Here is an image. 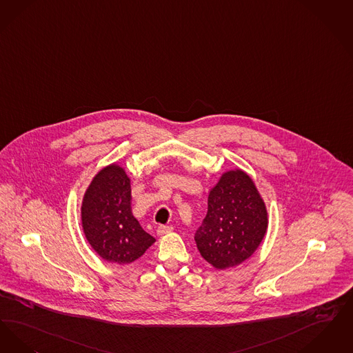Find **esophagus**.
Returning a JSON list of instances; mask_svg holds the SVG:
<instances>
[{"instance_id": "34e87169", "label": "esophagus", "mask_w": 353, "mask_h": 353, "mask_svg": "<svg viewBox=\"0 0 353 353\" xmlns=\"http://www.w3.org/2000/svg\"><path fill=\"white\" fill-rule=\"evenodd\" d=\"M172 227L171 225H159L158 228H157V233L159 234V236H163V234H168L170 232H172Z\"/></svg>"}]
</instances>
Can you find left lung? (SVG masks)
Masks as SVG:
<instances>
[{
	"instance_id": "left-lung-1",
	"label": "left lung",
	"mask_w": 353,
	"mask_h": 353,
	"mask_svg": "<svg viewBox=\"0 0 353 353\" xmlns=\"http://www.w3.org/2000/svg\"><path fill=\"white\" fill-rule=\"evenodd\" d=\"M268 230V212L250 176L241 170L221 175L208 195V211L195 232L200 254L216 269L248 260Z\"/></svg>"
}]
</instances>
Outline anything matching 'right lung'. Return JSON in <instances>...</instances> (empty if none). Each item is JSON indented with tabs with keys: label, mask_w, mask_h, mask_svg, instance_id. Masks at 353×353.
Wrapping results in <instances>:
<instances>
[{
	"label": "right lung",
	"mask_w": 353,
	"mask_h": 353,
	"mask_svg": "<svg viewBox=\"0 0 353 353\" xmlns=\"http://www.w3.org/2000/svg\"><path fill=\"white\" fill-rule=\"evenodd\" d=\"M130 200V179L117 165L101 170L84 195L83 230L94 252L109 262L130 263L155 241L132 214Z\"/></svg>",
	"instance_id": "obj_1"
}]
</instances>
